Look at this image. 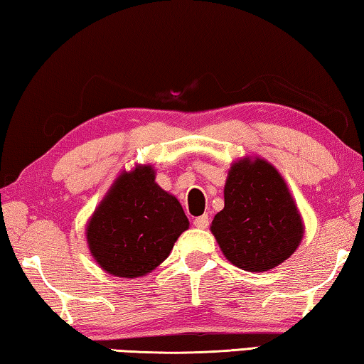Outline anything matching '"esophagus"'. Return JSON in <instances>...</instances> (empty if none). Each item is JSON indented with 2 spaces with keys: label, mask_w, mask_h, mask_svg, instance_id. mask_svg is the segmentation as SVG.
Masks as SVG:
<instances>
[{
  "label": "esophagus",
  "mask_w": 364,
  "mask_h": 364,
  "mask_svg": "<svg viewBox=\"0 0 364 364\" xmlns=\"http://www.w3.org/2000/svg\"><path fill=\"white\" fill-rule=\"evenodd\" d=\"M208 223H210V220H208L207 215H202V217H197L194 220V226L199 228V230H205V228H208Z\"/></svg>",
  "instance_id": "obj_1"
}]
</instances>
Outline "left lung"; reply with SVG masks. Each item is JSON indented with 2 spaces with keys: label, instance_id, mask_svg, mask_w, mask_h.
<instances>
[{
  "label": "left lung",
  "instance_id": "obj_1",
  "mask_svg": "<svg viewBox=\"0 0 364 364\" xmlns=\"http://www.w3.org/2000/svg\"><path fill=\"white\" fill-rule=\"evenodd\" d=\"M212 232L232 264L268 271L294 254L304 236L300 213L273 165L239 160L228 175L225 208L215 215Z\"/></svg>",
  "mask_w": 364,
  "mask_h": 364
}]
</instances>
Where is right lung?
I'll return each mask as SVG.
<instances>
[{"instance_id":"add662e5","label":"right lung","mask_w":364,"mask_h":364,"mask_svg":"<svg viewBox=\"0 0 364 364\" xmlns=\"http://www.w3.org/2000/svg\"><path fill=\"white\" fill-rule=\"evenodd\" d=\"M154 180L151 167L122 173L90 221V250L110 274L138 278L149 273L188 230L180 202Z\"/></svg>"}]
</instances>
